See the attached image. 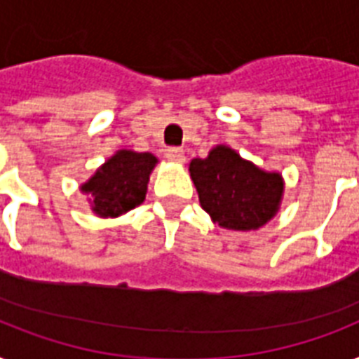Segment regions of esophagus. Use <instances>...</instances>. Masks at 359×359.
Wrapping results in <instances>:
<instances>
[{"mask_svg":"<svg viewBox=\"0 0 359 359\" xmlns=\"http://www.w3.org/2000/svg\"><path fill=\"white\" fill-rule=\"evenodd\" d=\"M165 158L171 160V162H184L186 160L184 151L180 147H169V149H165Z\"/></svg>","mask_w":359,"mask_h":359,"instance_id":"34e87169","label":"esophagus"}]
</instances>
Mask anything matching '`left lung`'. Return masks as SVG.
Here are the masks:
<instances>
[{
  "instance_id": "left-lung-1",
  "label": "left lung",
  "mask_w": 359,
  "mask_h": 359,
  "mask_svg": "<svg viewBox=\"0 0 359 359\" xmlns=\"http://www.w3.org/2000/svg\"><path fill=\"white\" fill-rule=\"evenodd\" d=\"M190 175L203 210L225 229H259L278 212L281 175L261 171L229 147L219 145L207 158L191 160Z\"/></svg>"
}]
</instances>
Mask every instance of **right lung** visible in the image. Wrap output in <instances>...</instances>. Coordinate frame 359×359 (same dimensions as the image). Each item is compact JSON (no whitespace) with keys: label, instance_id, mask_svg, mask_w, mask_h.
Listing matches in <instances>:
<instances>
[{"label":"right lung","instance_id":"obj_1","mask_svg":"<svg viewBox=\"0 0 359 359\" xmlns=\"http://www.w3.org/2000/svg\"><path fill=\"white\" fill-rule=\"evenodd\" d=\"M156 162V156L149 152L119 151L81 190L93 196V210L98 216L115 218L143 203L149 175Z\"/></svg>","mask_w":359,"mask_h":359}]
</instances>
